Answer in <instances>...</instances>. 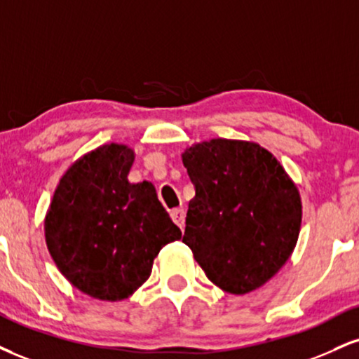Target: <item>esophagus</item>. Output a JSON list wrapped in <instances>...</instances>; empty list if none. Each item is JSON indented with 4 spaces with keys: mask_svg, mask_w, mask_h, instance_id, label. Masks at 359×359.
I'll list each match as a JSON object with an SVG mask.
<instances>
[{
    "mask_svg": "<svg viewBox=\"0 0 359 359\" xmlns=\"http://www.w3.org/2000/svg\"><path fill=\"white\" fill-rule=\"evenodd\" d=\"M170 217H172V221L177 224V226H179L180 229H184V226H185V210L182 209V207L172 209L170 210Z\"/></svg>",
    "mask_w": 359,
    "mask_h": 359,
    "instance_id": "obj_1",
    "label": "esophagus"
}]
</instances>
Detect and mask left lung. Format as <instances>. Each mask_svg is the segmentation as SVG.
I'll return each instance as SVG.
<instances>
[{
	"mask_svg": "<svg viewBox=\"0 0 359 359\" xmlns=\"http://www.w3.org/2000/svg\"><path fill=\"white\" fill-rule=\"evenodd\" d=\"M196 197L182 243L215 286L245 294L286 264L301 229V197L276 157L254 142L212 138L182 154Z\"/></svg>",
	"mask_w": 359,
	"mask_h": 359,
	"instance_id": "1",
	"label": "left lung"
}]
</instances>
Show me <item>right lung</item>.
I'll list each match as a JSON object with an SVG mask.
<instances>
[{"instance_id": "right-lung-1", "label": "right lung", "mask_w": 359, "mask_h": 359, "mask_svg": "<svg viewBox=\"0 0 359 359\" xmlns=\"http://www.w3.org/2000/svg\"><path fill=\"white\" fill-rule=\"evenodd\" d=\"M133 152L98 147L68 168L45 219L46 245L76 289L103 301L132 296L154 259L182 237L150 182L130 184Z\"/></svg>"}]
</instances>
